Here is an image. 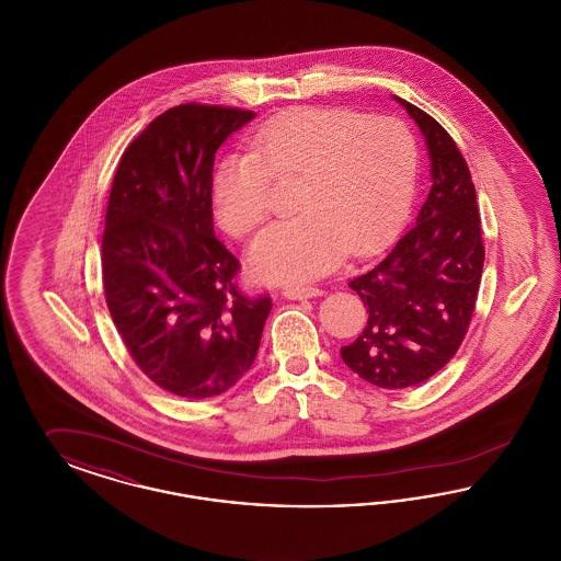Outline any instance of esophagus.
<instances>
[{
  "mask_svg": "<svg viewBox=\"0 0 561 561\" xmlns=\"http://www.w3.org/2000/svg\"><path fill=\"white\" fill-rule=\"evenodd\" d=\"M284 296L290 300H305V298H316L321 296L320 288L316 286H293V288H284Z\"/></svg>",
  "mask_w": 561,
  "mask_h": 561,
  "instance_id": "1",
  "label": "esophagus"
}]
</instances>
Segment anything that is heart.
Here are the masks:
<instances>
[{
    "label": "heart",
    "instance_id": "heart-1",
    "mask_svg": "<svg viewBox=\"0 0 561 561\" xmlns=\"http://www.w3.org/2000/svg\"><path fill=\"white\" fill-rule=\"evenodd\" d=\"M416 179V138L400 119L307 107L265 124L250 153L220 161L210 193L220 227L241 238L267 218L271 181L296 183V216L268 225L248 252L256 279L294 284L389 240L410 213Z\"/></svg>",
    "mask_w": 561,
    "mask_h": 561
}]
</instances>
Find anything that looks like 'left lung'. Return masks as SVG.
Instances as JSON below:
<instances>
[{"instance_id": "left-lung-1", "label": "left lung", "mask_w": 561, "mask_h": 561, "mask_svg": "<svg viewBox=\"0 0 561 561\" xmlns=\"http://www.w3.org/2000/svg\"><path fill=\"white\" fill-rule=\"evenodd\" d=\"M423 133L431 191L412 229L348 282L368 307L362 334L341 347L348 370L380 389H403L439 373L460 347L483 271L480 210L469 165L453 136L400 96Z\"/></svg>"}]
</instances>
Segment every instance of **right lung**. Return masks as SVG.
I'll use <instances>...</instances> for the list:
<instances>
[{
  "mask_svg": "<svg viewBox=\"0 0 561 561\" xmlns=\"http://www.w3.org/2000/svg\"><path fill=\"white\" fill-rule=\"evenodd\" d=\"M256 113L179 105L124 151L108 195L103 286L138 368L188 400L231 389L256 359L271 298L233 284L238 259L216 240L218 147Z\"/></svg>",
  "mask_w": 561,
  "mask_h": 561,
  "instance_id": "right-lung-1",
  "label": "right lung"
}]
</instances>
